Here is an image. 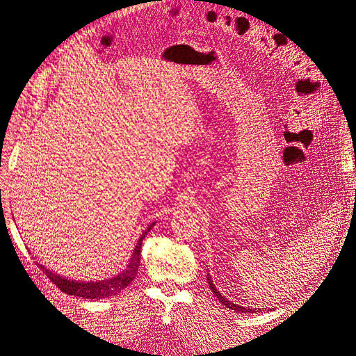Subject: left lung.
Listing matches in <instances>:
<instances>
[{"instance_id": "obj_1", "label": "left lung", "mask_w": 356, "mask_h": 356, "mask_svg": "<svg viewBox=\"0 0 356 356\" xmlns=\"http://www.w3.org/2000/svg\"><path fill=\"white\" fill-rule=\"evenodd\" d=\"M207 281H208V284H209V288L212 289V293H213V296L218 298V301H221V303L225 306V307H229V309H232V310H234V312H242V314H260L261 312V309H252V307H245V306H239V305H236V303H233V301H229L227 298H225L224 296H221V293L220 291L217 289V286H215L213 284H212V277H211V275L208 273V276H207Z\"/></svg>"}]
</instances>
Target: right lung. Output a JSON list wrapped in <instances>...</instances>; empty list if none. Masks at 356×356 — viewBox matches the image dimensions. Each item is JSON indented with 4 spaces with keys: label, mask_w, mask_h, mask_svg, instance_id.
<instances>
[{
    "label": "right lung",
    "mask_w": 356,
    "mask_h": 356,
    "mask_svg": "<svg viewBox=\"0 0 356 356\" xmlns=\"http://www.w3.org/2000/svg\"><path fill=\"white\" fill-rule=\"evenodd\" d=\"M153 225H156V222H153L147 230L143 232L141 236H139L136 246L134 248V252L131 255V260H129V264L124 270L113 277L104 279V281H75V279H68L65 276L55 273L53 270H49L47 267H44L40 263H38V267L47 275L50 281L55 284L62 293H65L68 296L83 297L89 300L110 298L120 293V291H123L126 286H129V284H131L135 279V276L138 275L139 261H141L143 239L145 238V234L152 230Z\"/></svg>",
    "instance_id": "1"
}]
</instances>
